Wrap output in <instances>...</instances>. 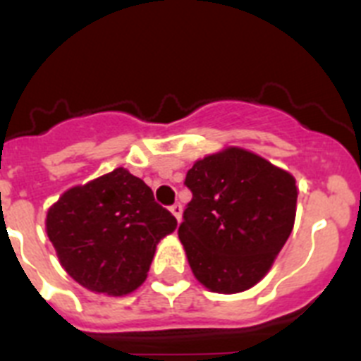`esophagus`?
<instances>
[{"mask_svg": "<svg viewBox=\"0 0 361 361\" xmlns=\"http://www.w3.org/2000/svg\"><path fill=\"white\" fill-rule=\"evenodd\" d=\"M170 212L173 213V216L177 219V222H180V216H183V206H180L178 202L173 204V206L170 208Z\"/></svg>", "mask_w": 361, "mask_h": 361, "instance_id": "34e87169", "label": "esophagus"}]
</instances>
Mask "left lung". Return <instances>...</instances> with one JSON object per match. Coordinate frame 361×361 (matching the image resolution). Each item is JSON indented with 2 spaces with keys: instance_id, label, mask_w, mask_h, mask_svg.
I'll use <instances>...</instances> for the list:
<instances>
[{
  "instance_id": "1",
  "label": "left lung",
  "mask_w": 361,
  "mask_h": 361,
  "mask_svg": "<svg viewBox=\"0 0 361 361\" xmlns=\"http://www.w3.org/2000/svg\"><path fill=\"white\" fill-rule=\"evenodd\" d=\"M184 184L193 199L178 238L195 279L222 295L253 288L293 231L295 177L257 153L229 146L197 161Z\"/></svg>"
}]
</instances>
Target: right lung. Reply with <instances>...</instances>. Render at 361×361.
<instances>
[{"mask_svg":"<svg viewBox=\"0 0 361 361\" xmlns=\"http://www.w3.org/2000/svg\"><path fill=\"white\" fill-rule=\"evenodd\" d=\"M47 235L82 288L124 296L146 280L155 247L177 220L124 168L66 190L47 212Z\"/></svg>","mask_w":361,"mask_h":361,"instance_id":"add662e5","label":"right lung"}]
</instances>
